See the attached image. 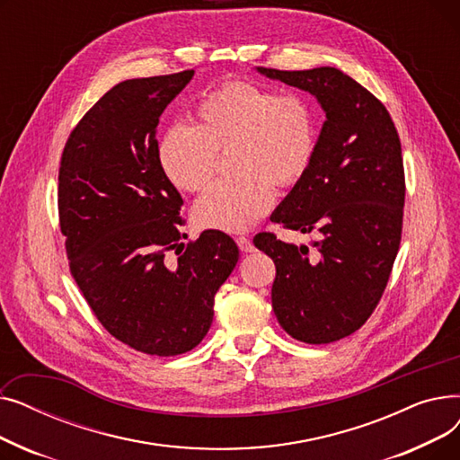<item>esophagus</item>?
Instances as JSON below:
<instances>
[{
  "instance_id": "esophagus-1",
  "label": "esophagus",
  "mask_w": 460,
  "mask_h": 460,
  "mask_svg": "<svg viewBox=\"0 0 460 460\" xmlns=\"http://www.w3.org/2000/svg\"><path fill=\"white\" fill-rule=\"evenodd\" d=\"M236 244H238L240 252H244V253L253 252V243H252V240H250L248 236H238V238H236Z\"/></svg>"
}]
</instances>
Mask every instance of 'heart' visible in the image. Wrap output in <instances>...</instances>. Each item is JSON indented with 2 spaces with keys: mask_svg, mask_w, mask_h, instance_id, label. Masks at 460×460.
<instances>
[{
  "mask_svg": "<svg viewBox=\"0 0 460 460\" xmlns=\"http://www.w3.org/2000/svg\"><path fill=\"white\" fill-rule=\"evenodd\" d=\"M319 117L300 93L234 80L208 91L193 108V127L167 128L158 165L177 190L199 191L217 172V153L229 154L233 177L208 188L193 207L205 229L246 231L274 203V184L300 182L315 158Z\"/></svg>",
  "mask_w": 460,
  "mask_h": 460,
  "instance_id": "obj_1",
  "label": "heart"
}]
</instances>
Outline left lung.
Returning a JSON list of instances; mask_svg holds the SVG:
<instances>
[{
    "mask_svg": "<svg viewBox=\"0 0 460 460\" xmlns=\"http://www.w3.org/2000/svg\"><path fill=\"white\" fill-rule=\"evenodd\" d=\"M261 75L311 93L326 113L305 177L272 222L317 233V253L259 233L272 257V307L281 328L309 345L340 341L366 324L388 285L401 244L404 167L401 139L385 106L333 66Z\"/></svg>",
    "mask_w": 460,
    "mask_h": 460,
    "instance_id": "left-lung-1",
    "label": "left lung"
}]
</instances>
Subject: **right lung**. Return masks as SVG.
I'll return each instance as SVG.
<instances>
[{"instance_id":"1","label":"right lung","mask_w":460,"mask_h":460,"mask_svg":"<svg viewBox=\"0 0 460 460\" xmlns=\"http://www.w3.org/2000/svg\"><path fill=\"white\" fill-rule=\"evenodd\" d=\"M191 76L182 70L111 87L70 132L59 165L70 274L115 340L151 356L201 343L217 288L238 261L234 240L216 229L181 244L182 198L158 165L160 115Z\"/></svg>"}]
</instances>
